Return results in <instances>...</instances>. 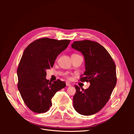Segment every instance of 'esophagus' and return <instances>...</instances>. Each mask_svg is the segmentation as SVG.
Returning a JSON list of instances; mask_svg holds the SVG:
<instances>
[{
    "label": "esophagus",
    "mask_w": 134,
    "mask_h": 134,
    "mask_svg": "<svg viewBox=\"0 0 134 134\" xmlns=\"http://www.w3.org/2000/svg\"><path fill=\"white\" fill-rule=\"evenodd\" d=\"M66 86H68V87L71 86V84L69 82H66Z\"/></svg>",
    "instance_id": "1"
}]
</instances>
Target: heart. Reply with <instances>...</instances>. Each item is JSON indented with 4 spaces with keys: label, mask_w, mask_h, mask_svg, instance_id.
Masks as SVG:
<instances>
[{
    "label": "heart",
    "mask_w": 134,
    "mask_h": 134,
    "mask_svg": "<svg viewBox=\"0 0 134 134\" xmlns=\"http://www.w3.org/2000/svg\"><path fill=\"white\" fill-rule=\"evenodd\" d=\"M77 55V54H72V55ZM67 78H69V76H67Z\"/></svg>",
    "instance_id": "obj_1"
}]
</instances>
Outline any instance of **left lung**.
Instances as JSON below:
<instances>
[{"instance_id": "1", "label": "left lung", "mask_w": 134, "mask_h": 134, "mask_svg": "<svg viewBox=\"0 0 134 134\" xmlns=\"http://www.w3.org/2000/svg\"><path fill=\"white\" fill-rule=\"evenodd\" d=\"M71 47L84 56L86 71L80 81L91 84L82 90L75 85L73 107L80 114L90 116L99 112L110 98L117 82L116 65L106 48L97 42L74 41Z\"/></svg>"}]
</instances>
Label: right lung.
<instances>
[{
    "instance_id": "right-lung-1",
    "label": "right lung",
    "mask_w": 134,
    "mask_h": 134,
    "mask_svg": "<svg viewBox=\"0 0 134 134\" xmlns=\"http://www.w3.org/2000/svg\"><path fill=\"white\" fill-rule=\"evenodd\" d=\"M70 40L42 38L31 43L24 51L17 69L18 88L26 106L35 113H44L52 106L51 99L65 87L63 81L46 79V69L54 65L57 56Z\"/></svg>"
}]
</instances>
